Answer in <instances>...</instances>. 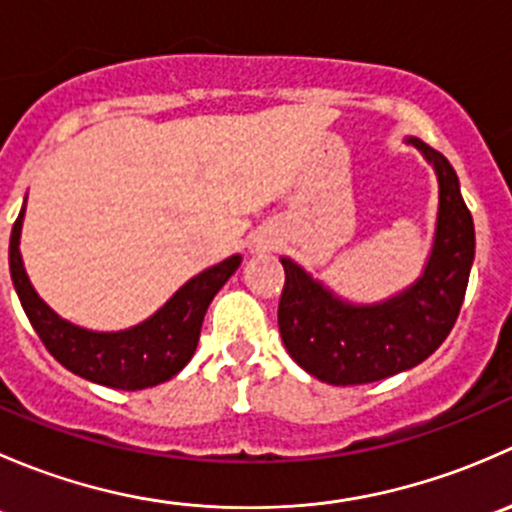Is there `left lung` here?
<instances>
[{"mask_svg": "<svg viewBox=\"0 0 512 512\" xmlns=\"http://www.w3.org/2000/svg\"><path fill=\"white\" fill-rule=\"evenodd\" d=\"M411 143L438 175V225L431 260L414 287L376 307L332 297L292 260H282L277 324L289 356L307 374L334 386L371 384L428 359L451 334L476 255L471 210L446 156L418 138Z\"/></svg>", "mask_w": 512, "mask_h": 512, "instance_id": "obj_1", "label": "left lung"}]
</instances>
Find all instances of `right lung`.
<instances>
[{
	"label": "right lung",
	"instance_id": "1",
	"mask_svg": "<svg viewBox=\"0 0 512 512\" xmlns=\"http://www.w3.org/2000/svg\"><path fill=\"white\" fill-rule=\"evenodd\" d=\"M22 218L24 208L14 220L9 237V272L34 332L61 366L81 379L111 389H148L178 374L195 354L208 304L240 267V255H232L220 265L200 272L188 285L180 287L163 309L138 327L113 334L89 332L56 317L34 292L19 255Z\"/></svg>",
	"mask_w": 512,
	"mask_h": 512
}]
</instances>
